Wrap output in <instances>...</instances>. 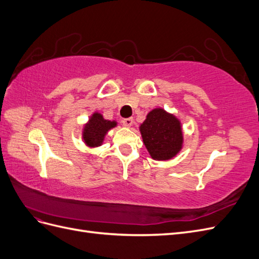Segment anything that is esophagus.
I'll return each mask as SVG.
<instances>
[{"label": "esophagus", "instance_id": "34e87169", "mask_svg": "<svg viewBox=\"0 0 259 259\" xmlns=\"http://www.w3.org/2000/svg\"><path fill=\"white\" fill-rule=\"evenodd\" d=\"M122 123H123L125 127H131L133 125V119H132V117H127V119H124L122 121Z\"/></svg>", "mask_w": 259, "mask_h": 259}]
</instances>
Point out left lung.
<instances>
[{
	"instance_id": "left-lung-1",
	"label": "left lung",
	"mask_w": 259,
	"mask_h": 259,
	"mask_svg": "<svg viewBox=\"0 0 259 259\" xmlns=\"http://www.w3.org/2000/svg\"><path fill=\"white\" fill-rule=\"evenodd\" d=\"M144 145L151 158L168 161L184 147L183 125L178 117L163 108H154L139 126Z\"/></svg>"
}]
</instances>
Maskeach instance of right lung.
<instances>
[{"label": "right lung", "instance_id": "1", "mask_svg": "<svg viewBox=\"0 0 259 259\" xmlns=\"http://www.w3.org/2000/svg\"><path fill=\"white\" fill-rule=\"evenodd\" d=\"M116 121L106 120L103 114L95 111L83 126L82 138L84 144L91 149L100 147L104 144L108 132L116 127Z\"/></svg>", "mask_w": 259, "mask_h": 259}]
</instances>
